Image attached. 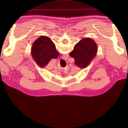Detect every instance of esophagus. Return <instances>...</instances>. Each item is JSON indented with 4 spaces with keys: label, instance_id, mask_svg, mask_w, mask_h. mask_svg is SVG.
Returning a JSON list of instances; mask_svg holds the SVG:
<instances>
[{
    "label": "esophagus",
    "instance_id": "esophagus-1",
    "mask_svg": "<svg viewBox=\"0 0 128 128\" xmlns=\"http://www.w3.org/2000/svg\"><path fill=\"white\" fill-rule=\"evenodd\" d=\"M66 57H67V56H66Z\"/></svg>",
    "mask_w": 128,
    "mask_h": 128
}]
</instances>
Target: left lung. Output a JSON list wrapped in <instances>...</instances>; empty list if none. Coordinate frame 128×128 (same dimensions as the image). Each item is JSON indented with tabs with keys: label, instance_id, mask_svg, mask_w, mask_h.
I'll return each mask as SVG.
<instances>
[{
	"label": "left lung",
	"instance_id": "8db88e82",
	"mask_svg": "<svg viewBox=\"0 0 128 128\" xmlns=\"http://www.w3.org/2000/svg\"><path fill=\"white\" fill-rule=\"evenodd\" d=\"M98 47L92 39L85 38L79 41L69 54L75 60L74 64L81 68L87 67L96 56Z\"/></svg>",
	"mask_w": 128,
	"mask_h": 128
}]
</instances>
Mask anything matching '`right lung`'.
Returning a JSON list of instances; mask_svg holds the SVG:
<instances>
[{"mask_svg": "<svg viewBox=\"0 0 128 128\" xmlns=\"http://www.w3.org/2000/svg\"><path fill=\"white\" fill-rule=\"evenodd\" d=\"M59 55L55 45L48 37L42 36L34 42L32 47V55L38 66L44 68L52 59H56Z\"/></svg>", "mask_w": 128, "mask_h": 128, "instance_id": "add662e5", "label": "right lung"}]
</instances>
